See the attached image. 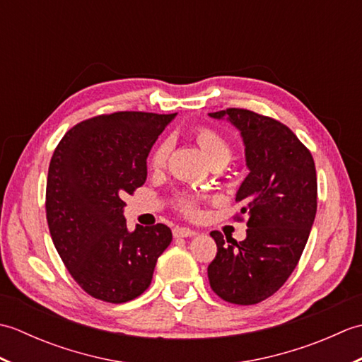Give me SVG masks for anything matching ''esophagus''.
<instances>
[{"instance_id": "34e87169", "label": "esophagus", "mask_w": 362, "mask_h": 362, "mask_svg": "<svg viewBox=\"0 0 362 362\" xmlns=\"http://www.w3.org/2000/svg\"><path fill=\"white\" fill-rule=\"evenodd\" d=\"M173 235L174 238H188V236H194L196 232L188 227H174Z\"/></svg>"}]
</instances>
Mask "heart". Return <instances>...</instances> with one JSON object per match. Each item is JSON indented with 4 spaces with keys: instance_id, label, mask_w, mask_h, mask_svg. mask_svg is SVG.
Returning a JSON list of instances; mask_svg holds the SVG:
<instances>
[{
    "instance_id": "b5f03b06",
    "label": "heart",
    "mask_w": 362,
    "mask_h": 362,
    "mask_svg": "<svg viewBox=\"0 0 362 362\" xmlns=\"http://www.w3.org/2000/svg\"><path fill=\"white\" fill-rule=\"evenodd\" d=\"M197 144L210 160L211 165H226L232 156V148L227 138L222 135L218 129L211 126H197L193 132ZM171 152V141H160L151 152L149 165L153 171H160L166 166V161ZM199 205H201V196L193 193H179L174 199V206L182 214L188 218H196L199 214Z\"/></svg>"
}]
</instances>
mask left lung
Returning a JSON list of instances; mask_svg holds the SVG:
<instances>
[{"label":"left lung","instance_id":"left-lung-1","mask_svg":"<svg viewBox=\"0 0 362 362\" xmlns=\"http://www.w3.org/2000/svg\"><path fill=\"white\" fill-rule=\"evenodd\" d=\"M241 130L250 169L236 193L247 236L236 243L214 230L211 289L228 303L255 305L274 296L294 271L317 211V177L310 149L283 122L247 109L210 113Z\"/></svg>","mask_w":362,"mask_h":362}]
</instances>
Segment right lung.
<instances>
[{
  "mask_svg": "<svg viewBox=\"0 0 362 362\" xmlns=\"http://www.w3.org/2000/svg\"><path fill=\"white\" fill-rule=\"evenodd\" d=\"M173 118L149 112L98 115L71 127L54 149L45 202L52 243L76 283L103 302L141 296L173 241L165 224L129 232L122 216V196L143 187L146 158Z\"/></svg>",
  "mask_w": 362,
  "mask_h": 362,
  "instance_id": "1",
  "label": "right lung"
}]
</instances>
